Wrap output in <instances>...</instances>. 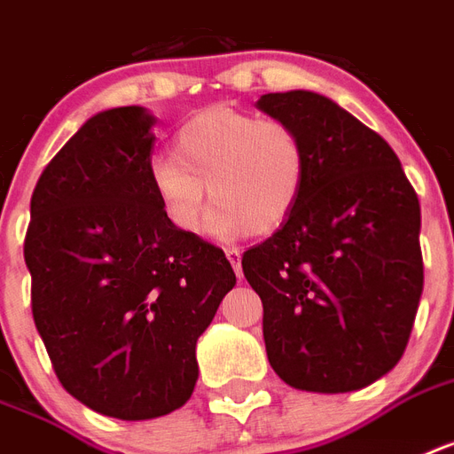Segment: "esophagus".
<instances>
[{
	"label": "esophagus",
	"instance_id": "obj_1",
	"mask_svg": "<svg viewBox=\"0 0 454 454\" xmlns=\"http://www.w3.org/2000/svg\"><path fill=\"white\" fill-rule=\"evenodd\" d=\"M226 256H228V261H231V265H233L235 275H238V278H242V252H239V249H235V247H228Z\"/></svg>",
	"mask_w": 454,
	"mask_h": 454
}]
</instances>
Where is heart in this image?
<instances>
[{
	"instance_id": "obj_1",
	"label": "heart",
	"mask_w": 454,
	"mask_h": 454,
	"mask_svg": "<svg viewBox=\"0 0 454 454\" xmlns=\"http://www.w3.org/2000/svg\"><path fill=\"white\" fill-rule=\"evenodd\" d=\"M149 176L172 226L198 233L212 198L209 231L238 238L289 219L303 193L308 151L286 121L212 106L179 128L175 158H156Z\"/></svg>"
}]
</instances>
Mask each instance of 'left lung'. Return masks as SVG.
<instances>
[{"label":"left lung","mask_w":454,"mask_h":454,"mask_svg":"<svg viewBox=\"0 0 454 454\" xmlns=\"http://www.w3.org/2000/svg\"><path fill=\"white\" fill-rule=\"evenodd\" d=\"M308 151L303 193L242 270L263 303L272 371L305 392H355L389 373L425 286L419 200L385 139L310 90L261 95Z\"/></svg>","instance_id":"8db88e82"}]
</instances>
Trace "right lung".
<instances>
[{
	"label": "right lung",
	"mask_w": 454,
	"mask_h": 454,
	"mask_svg": "<svg viewBox=\"0 0 454 454\" xmlns=\"http://www.w3.org/2000/svg\"><path fill=\"white\" fill-rule=\"evenodd\" d=\"M151 128L142 106L88 119L39 176L25 235L32 315L58 380L119 419L191 399L195 342L235 286L219 247L165 219Z\"/></svg>",
	"instance_id": "right-lung-1"
}]
</instances>
